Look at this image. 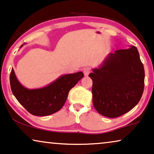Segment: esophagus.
<instances>
[{"label":"esophagus","mask_w":154,"mask_h":154,"mask_svg":"<svg viewBox=\"0 0 154 154\" xmlns=\"http://www.w3.org/2000/svg\"><path fill=\"white\" fill-rule=\"evenodd\" d=\"M83 73H84L85 76H88L89 75V73H91V69L89 67H85L83 69Z\"/></svg>","instance_id":"34e87169"}]
</instances>
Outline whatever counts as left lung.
<instances>
[{
	"instance_id": "8db88e82",
	"label": "left lung",
	"mask_w": 154,
	"mask_h": 154,
	"mask_svg": "<svg viewBox=\"0 0 154 154\" xmlns=\"http://www.w3.org/2000/svg\"><path fill=\"white\" fill-rule=\"evenodd\" d=\"M88 76L93 81V103L100 115L119 117L138 104L144 88V69L137 47L107 56Z\"/></svg>"
}]
</instances>
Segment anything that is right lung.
<instances>
[{"mask_svg":"<svg viewBox=\"0 0 154 154\" xmlns=\"http://www.w3.org/2000/svg\"><path fill=\"white\" fill-rule=\"evenodd\" d=\"M83 77V72L80 71L61 75L42 88L27 89L20 84L12 69L10 83L16 99L29 113L35 116H47L57 112L63 106L70 90Z\"/></svg>","mask_w":154,"mask_h":154,"instance_id":"obj_1","label":"right lung"}]
</instances>
